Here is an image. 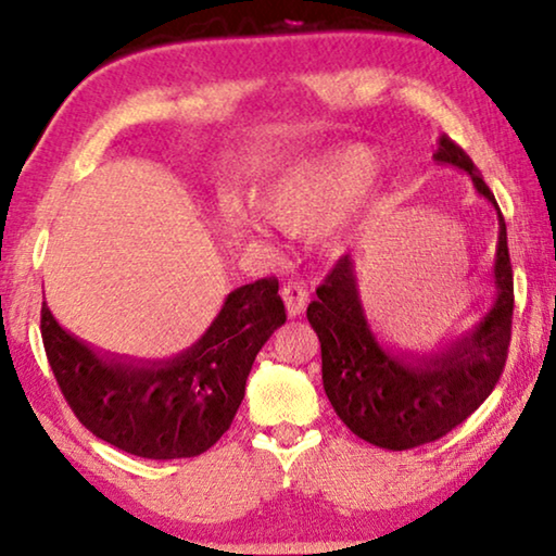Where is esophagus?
<instances>
[{
	"label": "esophagus",
	"instance_id": "1",
	"mask_svg": "<svg viewBox=\"0 0 556 556\" xmlns=\"http://www.w3.org/2000/svg\"><path fill=\"white\" fill-rule=\"evenodd\" d=\"M283 303H286L288 318H299L303 311H306V303H308L306 288L301 283H288L283 288Z\"/></svg>",
	"mask_w": 556,
	"mask_h": 556
}]
</instances>
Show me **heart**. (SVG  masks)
Masks as SVG:
<instances>
[{"label":"heart","instance_id":"1","mask_svg":"<svg viewBox=\"0 0 556 556\" xmlns=\"http://www.w3.org/2000/svg\"><path fill=\"white\" fill-rule=\"evenodd\" d=\"M375 162V151L362 143L333 147L278 174L255 194V207L280 232L311 238L362 202ZM232 225L242 232L255 227L245 215H235Z\"/></svg>","mask_w":556,"mask_h":556}]
</instances>
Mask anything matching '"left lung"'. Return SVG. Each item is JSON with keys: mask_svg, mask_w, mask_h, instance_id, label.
Masks as SVG:
<instances>
[{"mask_svg": "<svg viewBox=\"0 0 556 556\" xmlns=\"http://www.w3.org/2000/svg\"><path fill=\"white\" fill-rule=\"evenodd\" d=\"M432 159L466 172L476 192L498 215V245L491 273L496 299L481 321L458 339L425 352L384 344L364 311L352 255L341 257L306 311L321 341L324 392L333 413L354 435L384 451L432 443L473 415L496 387L511 341L514 273L496 197L466 151L447 136H440Z\"/></svg>", "mask_w": 556, "mask_h": 556, "instance_id": "left-lung-1", "label": "left lung"}]
</instances>
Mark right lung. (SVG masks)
<instances>
[{
    "instance_id": "obj_1",
    "label": "right lung",
    "mask_w": 556,
    "mask_h": 556,
    "mask_svg": "<svg viewBox=\"0 0 556 556\" xmlns=\"http://www.w3.org/2000/svg\"><path fill=\"white\" fill-rule=\"evenodd\" d=\"M42 344L78 420L139 458H194L232 425L257 352L286 324L276 278L235 288L185 352L134 359L98 352L55 321L42 303Z\"/></svg>"
}]
</instances>
